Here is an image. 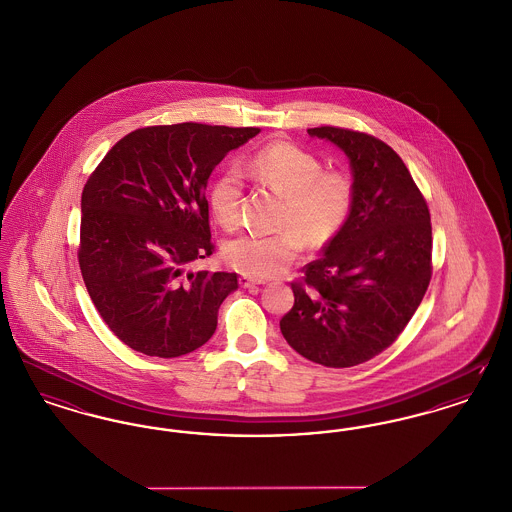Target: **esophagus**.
I'll return each instance as SVG.
<instances>
[{
	"mask_svg": "<svg viewBox=\"0 0 512 512\" xmlns=\"http://www.w3.org/2000/svg\"><path fill=\"white\" fill-rule=\"evenodd\" d=\"M263 284H265L263 280H255V278L245 276V274L240 276V286H242V288H255V286H263Z\"/></svg>",
	"mask_w": 512,
	"mask_h": 512,
	"instance_id": "1",
	"label": "esophagus"
}]
</instances>
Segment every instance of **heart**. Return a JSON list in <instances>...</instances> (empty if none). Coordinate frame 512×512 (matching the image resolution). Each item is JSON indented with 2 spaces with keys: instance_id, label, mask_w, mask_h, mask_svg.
I'll return each mask as SVG.
<instances>
[{
  "instance_id": "heart-1",
  "label": "heart",
  "mask_w": 512,
  "mask_h": 512,
  "mask_svg": "<svg viewBox=\"0 0 512 512\" xmlns=\"http://www.w3.org/2000/svg\"><path fill=\"white\" fill-rule=\"evenodd\" d=\"M245 171L259 184L284 197L282 232H247L224 245V261L245 276L270 278L299 257L303 242L311 247L330 244L347 222L355 186L349 174L324 171L315 153L292 142H270L247 163ZM242 176L236 169L220 172L209 190V205L222 228L240 222Z\"/></svg>"
}]
</instances>
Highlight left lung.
Instances as JSON below:
<instances>
[{
    "label": "left lung",
    "instance_id": "8db88e82",
    "mask_svg": "<svg viewBox=\"0 0 512 512\" xmlns=\"http://www.w3.org/2000/svg\"><path fill=\"white\" fill-rule=\"evenodd\" d=\"M307 132L347 155L355 197L336 238L292 284L280 330L305 359L347 368L390 347L418 309L432 276L430 211L382 140L334 126Z\"/></svg>",
    "mask_w": 512,
    "mask_h": 512
}]
</instances>
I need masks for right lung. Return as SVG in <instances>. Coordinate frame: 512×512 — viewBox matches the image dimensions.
Segmentation results:
<instances>
[{
	"label": "right lung",
	"instance_id": "obj_1",
	"mask_svg": "<svg viewBox=\"0 0 512 512\" xmlns=\"http://www.w3.org/2000/svg\"><path fill=\"white\" fill-rule=\"evenodd\" d=\"M259 128L197 122L130 132L82 192L78 263L111 332L149 357L192 353L217 330L236 272L190 270L213 253L211 172Z\"/></svg>",
	"mask_w": 512,
	"mask_h": 512
}]
</instances>
